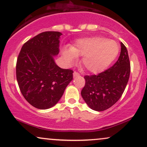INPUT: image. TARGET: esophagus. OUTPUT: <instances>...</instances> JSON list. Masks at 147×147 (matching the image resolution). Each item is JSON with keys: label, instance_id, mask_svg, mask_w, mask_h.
<instances>
[{"label": "esophagus", "instance_id": "34e87169", "mask_svg": "<svg viewBox=\"0 0 147 147\" xmlns=\"http://www.w3.org/2000/svg\"><path fill=\"white\" fill-rule=\"evenodd\" d=\"M73 75H74V77H79V76H80V74L78 72L75 71L73 73Z\"/></svg>", "mask_w": 147, "mask_h": 147}]
</instances>
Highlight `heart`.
Returning <instances> with one entry per match:
<instances>
[{
	"label": "heart",
	"mask_w": 147,
	"mask_h": 147,
	"mask_svg": "<svg viewBox=\"0 0 147 147\" xmlns=\"http://www.w3.org/2000/svg\"><path fill=\"white\" fill-rule=\"evenodd\" d=\"M119 52L117 42L105 37H93L80 40L71 49L63 50L65 60L69 64L77 56H82L83 66L92 72L102 71L115 60Z\"/></svg>",
	"instance_id": "obj_1"
}]
</instances>
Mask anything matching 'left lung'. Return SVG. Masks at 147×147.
<instances>
[{"instance_id":"obj_1","label":"left lung","mask_w":147,"mask_h":147,"mask_svg":"<svg viewBox=\"0 0 147 147\" xmlns=\"http://www.w3.org/2000/svg\"><path fill=\"white\" fill-rule=\"evenodd\" d=\"M130 74L127 48L121 42V53L113 66L98 75H85L81 96L93 110L103 111L114 105L125 90Z\"/></svg>"}]
</instances>
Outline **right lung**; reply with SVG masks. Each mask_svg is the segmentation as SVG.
I'll return each instance as SVG.
<instances>
[{
  "label": "right lung",
  "instance_id": "right-lung-1",
  "mask_svg": "<svg viewBox=\"0 0 147 147\" xmlns=\"http://www.w3.org/2000/svg\"><path fill=\"white\" fill-rule=\"evenodd\" d=\"M62 33L47 31L22 46L16 63V78L20 92L28 102L47 109L58 102L73 79V70L56 65L53 56L59 53Z\"/></svg>",
  "mask_w": 147,
  "mask_h": 147
}]
</instances>
